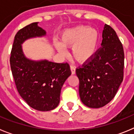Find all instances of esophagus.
I'll return each mask as SVG.
<instances>
[{
	"label": "esophagus",
	"mask_w": 134,
	"mask_h": 134,
	"mask_svg": "<svg viewBox=\"0 0 134 134\" xmlns=\"http://www.w3.org/2000/svg\"><path fill=\"white\" fill-rule=\"evenodd\" d=\"M70 70H71V72H72V74H74L76 72V68L74 67V66L72 65H71L70 66Z\"/></svg>",
	"instance_id": "1"
}]
</instances>
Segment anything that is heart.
Returning <instances> with one entry per match:
<instances>
[{"label": "heart", "instance_id": "b5f03b06", "mask_svg": "<svg viewBox=\"0 0 134 134\" xmlns=\"http://www.w3.org/2000/svg\"><path fill=\"white\" fill-rule=\"evenodd\" d=\"M61 42L66 47L72 48V55L76 61L85 62L95 54L99 42V33L94 28L87 26H77L65 30L60 37ZM60 52L65 53L60 43H55Z\"/></svg>", "mask_w": 134, "mask_h": 134}]
</instances>
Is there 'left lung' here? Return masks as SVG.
Returning <instances> with one entry per match:
<instances>
[{"instance_id":"1","label":"left lung","mask_w":134,"mask_h":134,"mask_svg":"<svg viewBox=\"0 0 134 134\" xmlns=\"http://www.w3.org/2000/svg\"><path fill=\"white\" fill-rule=\"evenodd\" d=\"M124 52L114 29L105 24L101 47L91 59L76 69L82 102L99 108L114 98L124 79Z\"/></svg>"}]
</instances>
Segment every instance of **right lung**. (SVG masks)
I'll list each match as a JSON object with an SVG mask.
<instances>
[{"label": "right lung", "instance_id": "add662e5", "mask_svg": "<svg viewBox=\"0 0 134 134\" xmlns=\"http://www.w3.org/2000/svg\"><path fill=\"white\" fill-rule=\"evenodd\" d=\"M37 23H31L16 33L10 52V64L21 97L32 108L47 111L58 105L61 88L71 70L67 62H34L25 57L21 43L30 37L46 35V31Z\"/></svg>", "mask_w": 134, "mask_h": 134}]
</instances>
